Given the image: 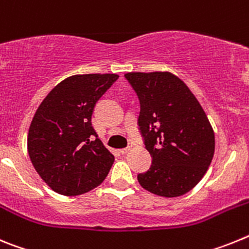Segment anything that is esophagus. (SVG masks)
Wrapping results in <instances>:
<instances>
[{
    "label": "esophagus",
    "instance_id": "34e87169",
    "mask_svg": "<svg viewBox=\"0 0 249 249\" xmlns=\"http://www.w3.org/2000/svg\"><path fill=\"white\" fill-rule=\"evenodd\" d=\"M131 148H132V143L129 144V146H127L126 148H122V149H120V152H121V153H122V155H126L127 152H128L129 149H131Z\"/></svg>",
    "mask_w": 249,
    "mask_h": 249
}]
</instances>
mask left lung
<instances>
[{"label":"left lung","mask_w":249,"mask_h":249,"mask_svg":"<svg viewBox=\"0 0 249 249\" xmlns=\"http://www.w3.org/2000/svg\"><path fill=\"white\" fill-rule=\"evenodd\" d=\"M140 100L138 126L152 164L137 179L162 197L191 191L214 155V133L186 83L169 72L124 74Z\"/></svg>","instance_id":"obj_1"}]
</instances>
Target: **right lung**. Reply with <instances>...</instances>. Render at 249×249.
Instances as JSON below:
<instances>
[{"label": "right lung", "mask_w": 249, "mask_h": 249, "mask_svg": "<svg viewBox=\"0 0 249 249\" xmlns=\"http://www.w3.org/2000/svg\"><path fill=\"white\" fill-rule=\"evenodd\" d=\"M117 74H77L54 87L37 108L28 131L31 162L63 196H77L103 182L114 157L92 126L97 101Z\"/></svg>", "instance_id": "obj_1"}]
</instances>
